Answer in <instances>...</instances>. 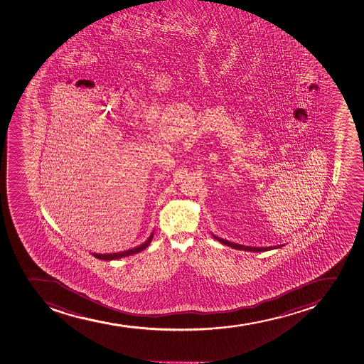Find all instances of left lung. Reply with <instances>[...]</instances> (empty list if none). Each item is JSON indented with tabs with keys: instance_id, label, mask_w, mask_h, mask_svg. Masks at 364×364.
<instances>
[{
	"instance_id": "1",
	"label": "left lung",
	"mask_w": 364,
	"mask_h": 364,
	"mask_svg": "<svg viewBox=\"0 0 364 364\" xmlns=\"http://www.w3.org/2000/svg\"><path fill=\"white\" fill-rule=\"evenodd\" d=\"M213 238L217 239L218 242H223L224 245L230 246V247H232V249L237 250H244V251H250V252H265V251H269V250L277 249V247H281V246H269V247H251V246H244L240 245V244H235V242H229V240H225V239L219 238L217 235H213Z\"/></svg>"
}]
</instances>
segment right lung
<instances>
[{"mask_svg":"<svg viewBox=\"0 0 364 364\" xmlns=\"http://www.w3.org/2000/svg\"><path fill=\"white\" fill-rule=\"evenodd\" d=\"M153 233L149 235V238L146 240L144 244L138 246V247H134V249L127 250V251H122V252L118 253H107V255H100V253H93V256L97 259L102 260H113L118 259V258H122V257L131 256V255H135V253L140 252L142 250H145L147 246L149 245V242H152Z\"/></svg>","mask_w":364,"mask_h":364,"instance_id":"obj_1","label":"right lung"}]
</instances>
